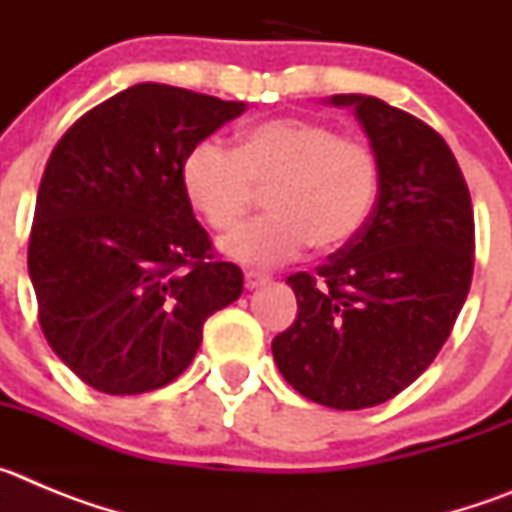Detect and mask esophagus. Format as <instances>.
I'll return each mask as SVG.
<instances>
[{
	"label": "esophagus",
	"mask_w": 512,
	"mask_h": 512,
	"mask_svg": "<svg viewBox=\"0 0 512 512\" xmlns=\"http://www.w3.org/2000/svg\"><path fill=\"white\" fill-rule=\"evenodd\" d=\"M266 282H269V277H266V274H259V271H246V287L248 289H256Z\"/></svg>",
	"instance_id": "obj_1"
}]
</instances>
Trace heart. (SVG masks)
<instances>
[{
    "mask_svg": "<svg viewBox=\"0 0 512 512\" xmlns=\"http://www.w3.org/2000/svg\"><path fill=\"white\" fill-rule=\"evenodd\" d=\"M184 197L210 228L235 225L266 189V210L220 241L243 266L269 269L300 259L315 243L323 251L351 243L377 200L379 169L372 148L343 138L330 125L277 117L248 128L238 146L205 138L182 161Z\"/></svg>",
    "mask_w": 512,
    "mask_h": 512,
    "instance_id": "obj_1",
    "label": "heart"
}]
</instances>
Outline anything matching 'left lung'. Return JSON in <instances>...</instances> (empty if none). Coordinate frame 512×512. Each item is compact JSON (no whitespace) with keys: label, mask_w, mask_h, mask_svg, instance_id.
Returning <instances> with one entry per match:
<instances>
[{"label":"left lung","mask_w":512,"mask_h":512,"mask_svg":"<svg viewBox=\"0 0 512 512\" xmlns=\"http://www.w3.org/2000/svg\"><path fill=\"white\" fill-rule=\"evenodd\" d=\"M361 122L379 169L372 215L354 241L287 277L297 320L271 341L302 397L336 410L392 400L431 366L469 295L474 215L446 140L364 94H333Z\"/></svg>","instance_id":"1"}]
</instances>
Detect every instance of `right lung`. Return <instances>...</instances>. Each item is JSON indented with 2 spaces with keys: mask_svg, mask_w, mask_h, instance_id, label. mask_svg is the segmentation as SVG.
<instances>
[{
  "mask_svg": "<svg viewBox=\"0 0 512 512\" xmlns=\"http://www.w3.org/2000/svg\"><path fill=\"white\" fill-rule=\"evenodd\" d=\"M243 110L148 81L81 115L53 148L27 271L45 338L94 390L174 382L205 320L241 297L243 271L212 259L179 171L194 143Z\"/></svg>",
  "mask_w": 512,
  "mask_h": 512,
  "instance_id": "1",
  "label": "right lung"
}]
</instances>
